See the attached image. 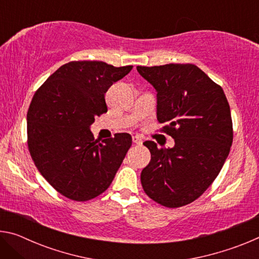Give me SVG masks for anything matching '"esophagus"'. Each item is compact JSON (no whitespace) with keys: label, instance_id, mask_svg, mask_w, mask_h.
<instances>
[{"label":"esophagus","instance_id":"esophagus-1","mask_svg":"<svg viewBox=\"0 0 259 259\" xmlns=\"http://www.w3.org/2000/svg\"><path fill=\"white\" fill-rule=\"evenodd\" d=\"M133 142L135 144H137V145H140V144L143 143V138L140 137V136H133Z\"/></svg>","mask_w":259,"mask_h":259}]
</instances>
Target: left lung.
Returning <instances> with one entry per match:
<instances>
[{
  "mask_svg": "<svg viewBox=\"0 0 259 259\" xmlns=\"http://www.w3.org/2000/svg\"><path fill=\"white\" fill-rule=\"evenodd\" d=\"M156 90V117L175 146L144 143L151 161L140 175L155 202L178 208L193 202L211 185L233 142L229 102L222 87L193 64L137 66Z\"/></svg>",
  "mask_w": 259,
  "mask_h": 259,
  "instance_id": "obj_1",
  "label": "left lung"
}]
</instances>
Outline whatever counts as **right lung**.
<instances>
[{
	"label": "right lung",
	"mask_w": 259,
	"mask_h": 259,
	"mask_svg": "<svg viewBox=\"0 0 259 259\" xmlns=\"http://www.w3.org/2000/svg\"><path fill=\"white\" fill-rule=\"evenodd\" d=\"M133 66L104 61H71L38 88L27 112L30 156L47 182L61 195L88 201L111 185L133 144L129 134L102 143L90 125L107 112L105 94Z\"/></svg>",
	"instance_id": "1"
}]
</instances>
